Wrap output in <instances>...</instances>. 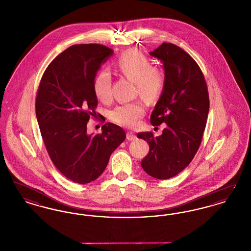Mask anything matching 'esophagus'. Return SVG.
<instances>
[{
    "mask_svg": "<svg viewBox=\"0 0 251 251\" xmlns=\"http://www.w3.org/2000/svg\"><path fill=\"white\" fill-rule=\"evenodd\" d=\"M127 139L128 140H133V139H135L136 138V136H135V134L132 132V131H127Z\"/></svg>",
    "mask_w": 251,
    "mask_h": 251,
    "instance_id": "1",
    "label": "esophagus"
}]
</instances>
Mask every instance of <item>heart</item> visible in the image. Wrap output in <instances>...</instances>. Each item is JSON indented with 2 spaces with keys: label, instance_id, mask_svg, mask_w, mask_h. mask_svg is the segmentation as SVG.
Returning <instances> with one entry per match:
<instances>
[{
  "label": "heart",
  "instance_id": "b5f03b06",
  "mask_svg": "<svg viewBox=\"0 0 251 251\" xmlns=\"http://www.w3.org/2000/svg\"><path fill=\"white\" fill-rule=\"evenodd\" d=\"M113 70L119 76L133 81L135 93L147 100H153L162 93L165 86L163 71L151 65L150 59L137 50L122 52L113 64ZM112 77L109 72H100L93 81V92L101 102H108L112 98ZM145 114V105L140 100L120 104L113 109L110 119L115 123L132 128L138 125Z\"/></svg>",
  "mask_w": 251,
  "mask_h": 251
}]
</instances>
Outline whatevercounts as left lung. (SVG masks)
Instances as JSON below:
<instances>
[{
  "label": "left lung",
  "instance_id": "obj_1",
  "mask_svg": "<svg viewBox=\"0 0 251 251\" xmlns=\"http://www.w3.org/2000/svg\"><path fill=\"white\" fill-rule=\"evenodd\" d=\"M151 56L161 60L165 69V86L151 116V123H166L163 133H137L150 146L141 167L150 176L170 179L191 163L205 130L209 113V93L202 72L182 49L163 43Z\"/></svg>",
  "mask_w": 251,
  "mask_h": 251
}]
</instances>
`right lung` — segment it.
Instances as JSON below:
<instances>
[{
	"instance_id": "right-lung-1",
	"label": "right lung",
	"mask_w": 251,
	"mask_h": 251,
	"mask_svg": "<svg viewBox=\"0 0 251 251\" xmlns=\"http://www.w3.org/2000/svg\"><path fill=\"white\" fill-rule=\"evenodd\" d=\"M113 50L100 44H79L50 62L37 89L36 114L43 142L53 165L72 181L95 180L112 152L126 138L124 130L105 123L102 132L87 133L98 100L93 92L97 72Z\"/></svg>"
}]
</instances>
